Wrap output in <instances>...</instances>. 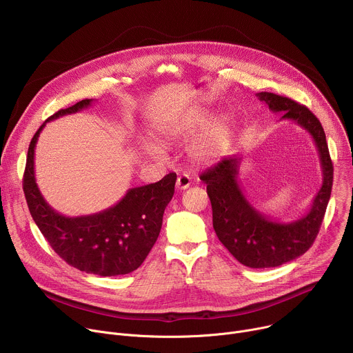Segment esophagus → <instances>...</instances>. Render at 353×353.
I'll return each instance as SVG.
<instances>
[{
	"label": "esophagus",
	"instance_id": "esophagus-1",
	"mask_svg": "<svg viewBox=\"0 0 353 353\" xmlns=\"http://www.w3.org/2000/svg\"><path fill=\"white\" fill-rule=\"evenodd\" d=\"M190 184H191V177H190L188 174L183 173V174H180V176L177 177L176 187H177L179 190H185V188L190 187Z\"/></svg>",
	"mask_w": 353,
	"mask_h": 353
}]
</instances>
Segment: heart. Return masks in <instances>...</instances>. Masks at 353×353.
I'll return each instance as SVG.
<instances>
[{
	"mask_svg": "<svg viewBox=\"0 0 353 353\" xmlns=\"http://www.w3.org/2000/svg\"><path fill=\"white\" fill-rule=\"evenodd\" d=\"M207 116L198 113L185 119L181 124L169 127L166 137L169 138H187L196 134L207 123ZM233 142V127L226 117L212 120L205 130L201 132L198 139L191 148L192 157L203 163H214L229 154ZM146 152L158 155L159 149L155 145H146Z\"/></svg>",
	"mask_w": 353,
	"mask_h": 353,
	"instance_id": "b5f03b06",
	"label": "heart"
}]
</instances>
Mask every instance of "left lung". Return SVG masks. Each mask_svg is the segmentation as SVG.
Segmentation results:
<instances>
[{
    "instance_id": "left-lung-1",
    "label": "left lung",
    "mask_w": 353,
    "mask_h": 353,
    "mask_svg": "<svg viewBox=\"0 0 353 353\" xmlns=\"http://www.w3.org/2000/svg\"><path fill=\"white\" fill-rule=\"evenodd\" d=\"M274 113H283L281 120H293L314 139L323 184L316 194L310 211L293 222H276L264 216L244 196L237 181L241 158H225L207 169L199 179L207 183L212 205V223L221 243L243 265L271 268L305 254L314 243L332 188L334 168L328 152L325 132L319 119L303 105L271 92L256 94Z\"/></svg>"
}]
</instances>
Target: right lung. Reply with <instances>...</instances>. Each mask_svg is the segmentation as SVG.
Listing matches in <instances>:
<instances>
[{
	"label": "right lung",
	"instance_id": "right-lung-1",
	"mask_svg": "<svg viewBox=\"0 0 353 353\" xmlns=\"http://www.w3.org/2000/svg\"><path fill=\"white\" fill-rule=\"evenodd\" d=\"M92 102L81 100L46 123L81 112ZM46 123L30 141L23 174V192L34 223L56 253L82 272L116 276L135 271L158 240L165 210L174 194L176 173L158 183L130 188L116 205L99 214L64 216L46 203L34 179V148Z\"/></svg>",
	"mask_w": 353,
	"mask_h": 353
}]
</instances>
